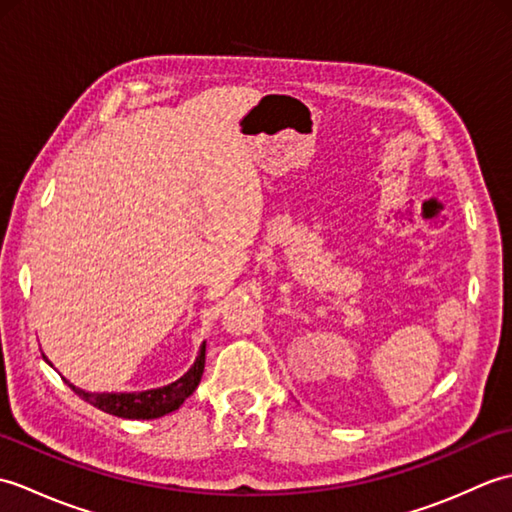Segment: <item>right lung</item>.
Returning <instances> with one entry per match:
<instances>
[{
  "label": "right lung",
  "mask_w": 512,
  "mask_h": 512,
  "mask_svg": "<svg viewBox=\"0 0 512 512\" xmlns=\"http://www.w3.org/2000/svg\"><path fill=\"white\" fill-rule=\"evenodd\" d=\"M204 354H206V343L200 345L198 358L191 365V369L184 376H180L176 383L158 387V389H147V391H121V394H96V391H83L79 387H74L70 380L65 383L70 385L74 394H79L85 402H90L96 409H101L105 413H112V416L118 418H129V420H154L162 418L167 413L176 411L184 400H187L195 387L200 385V378L204 372ZM46 358V356H43ZM48 361V358H46ZM48 365H52L48 361Z\"/></svg>",
  "instance_id": "obj_1"
}]
</instances>
